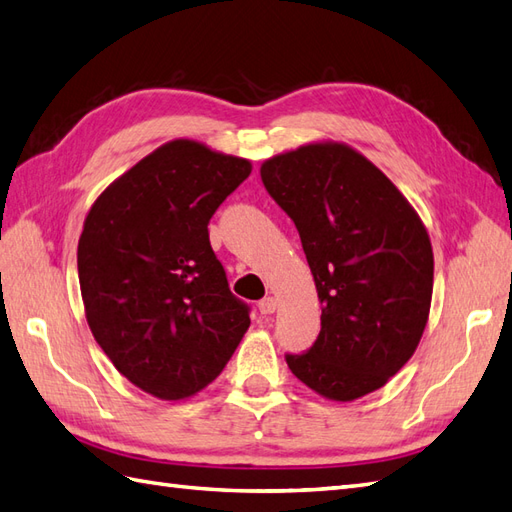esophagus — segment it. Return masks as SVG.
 I'll list each match as a JSON object with an SVG mask.
<instances>
[{
    "label": "esophagus",
    "mask_w": 512,
    "mask_h": 512,
    "mask_svg": "<svg viewBox=\"0 0 512 512\" xmlns=\"http://www.w3.org/2000/svg\"><path fill=\"white\" fill-rule=\"evenodd\" d=\"M276 308H278V302L273 297H265V299H260L258 302V310H260V315H271V313H276Z\"/></svg>",
    "instance_id": "1"
}]
</instances>
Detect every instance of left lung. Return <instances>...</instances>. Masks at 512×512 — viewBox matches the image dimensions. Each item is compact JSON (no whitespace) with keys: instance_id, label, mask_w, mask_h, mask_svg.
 <instances>
[{"instance_id":"obj_1","label":"left lung","mask_w":512,"mask_h":512,"mask_svg":"<svg viewBox=\"0 0 512 512\" xmlns=\"http://www.w3.org/2000/svg\"><path fill=\"white\" fill-rule=\"evenodd\" d=\"M260 178L293 219L323 304L317 341L286 354V365L334 402L380 389L415 354L428 323L434 256L419 215L343 143L273 156Z\"/></svg>"}]
</instances>
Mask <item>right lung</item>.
Masks as SVG:
<instances>
[{"label": "right lung", "instance_id": "right-lung-1", "mask_svg": "<svg viewBox=\"0 0 512 512\" xmlns=\"http://www.w3.org/2000/svg\"><path fill=\"white\" fill-rule=\"evenodd\" d=\"M252 162L178 139L95 199L78 243L84 313L95 341L132 384L186 400L213 382L249 328L230 293L208 221Z\"/></svg>", "mask_w": 512, "mask_h": 512}]
</instances>
